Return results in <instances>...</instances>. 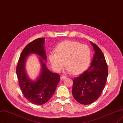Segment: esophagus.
<instances>
[{
    "instance_id": "1",
    "label": "esophagus",
    "mask_w": 123,
    "mask_h": 123,
    "mask_svg": "<svg viewBox=\"0 0 123 123\" xmlns=\"http://www.w3.org/2000/svg\"><path fill=\"white\" fill-rule=\"evenodd\" d=\"M66 78H67V76H66L62 75V76L61 77V80H65Z\"/></svg>"
}]
</instances>
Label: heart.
I'll use <instances>...</instances> for the list:
<instances>
[{
    "instance_id": "obj_1",
    "label": "heart",
    "mask_w": 123,
    "mask_h": 123,
    "mask_svg": "<svg viewBox=\"0 0 123 123\" xmlns=\"http://www.w3.org/2000/svg\"><path fill=\"white\" fill-rule=\"evenodd\" d=\"M56 51L50 52L49 58L52 68L57 72L63 69L66 63L68 72H74L75 74L82 73L87 69L91 57L87 45L74 41L61 43L56 47Z\"/></svg>"
}]
</instances>
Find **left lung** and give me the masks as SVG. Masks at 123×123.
Returning a JSON list of instances; mask_svg holds the SVG:
<instances>
[{
  "mask_svg": "<svg viewBox=\"0 0 123 123\" xmlns=\"http://www.w3.org/2000/svg\"><path fill=\"white\" fill-rule=\"evenodd\" d=\"M95 51L89 69L73 80L72 94L80 104L88 105L100 97L105 87L108 75L105 57L96 44L90 42Z\"/></svg>",
  "mask_w": 123,
  "mask_h": 123,
  "instance_id": "1",
  "label": "left lung"
}]
</instances>
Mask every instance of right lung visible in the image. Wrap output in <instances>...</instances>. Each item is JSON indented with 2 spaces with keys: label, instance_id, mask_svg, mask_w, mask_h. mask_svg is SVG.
I'll list each match as a JSON object with an SVG mask.
<instances>
[{
  "label": "right lung",
  "instance_id": "add662e5",
  "mask_svg": "<svg viewBox=\"0 0 123 123\" xmlns=\"http://www.w3.org/2000/svg\"><path fill=\"white\" fill-rule=\"evenodd\" d=\"M44 40V38H39L26 45L22 52L16 69L23 94L29 102L36 105H42L51 98L60 80V75L50 71L45 65L44 61L47 58ZM31 54L40 57H38L41 65V72L34 80L30 79L25 71V63Z\"/></svg>",
  "mask_w": 123,
  "mask_h": 123
}]
</instances>
